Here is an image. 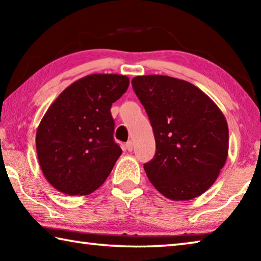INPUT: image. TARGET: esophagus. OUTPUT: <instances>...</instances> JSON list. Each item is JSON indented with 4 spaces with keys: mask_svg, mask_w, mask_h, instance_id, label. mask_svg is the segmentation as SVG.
Returning <instances> with one entry per match:
<instances>
[{
    "mask_svg": "<svg viewBox=\"0 0 261 261\" xmlns=\"http://www.w3.org/2000/svg\"><path fill=\"white\" fill-rule=\"evenodd\" d=\"M125 146H126V149H127V151L131 152L132 149H134V143H132L131 140H129V141H127V143L125 144Z\"/></svg>",
    "mask_w": 261,
    "mask_h": 261,
    "instance_id": "obj_1",
    "label": "esophagus"
}]
</instances>
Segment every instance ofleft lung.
Returning a JSON list of instances; mask_svg holds the SVG:
<instances>
[{
    "label": "left lung",
    "instance_id": "obj_1",
    "mask_svg": "<svg viewBox=\"0 0 261 261\" xmlns=\"http://www.w3.org/2000/svg\"><path fill=\"white\" fill-rule=\"evenodd\" d=\"M131 83L155 138V155L144 165L149 182L168 199L199 197L227 161L226 117L208 95L182 79L147 74Z\"/></svg>",
    "mask_w": 261,
    "mask_h": 261
}]
</instances>
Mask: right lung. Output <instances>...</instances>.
<instances>
[{
    "label": "right lung",
    "instance_id": "add662e5",
    "mask_svg": "<svg viewBox=\"0 0 261 261\" xmlns=\"http://www.w3.org/2000/svg\"><path fill=\"white\" fill-rule=\"evenodd\" d=\"M129 78L93 73L68 86L42 117L35 136L39 165L53 188L86 196L103 184L122 149L114 140L110 108Z\"/></svg>",
    "mask_w": 261,
    "mask_h": 261
}]
</instances>
